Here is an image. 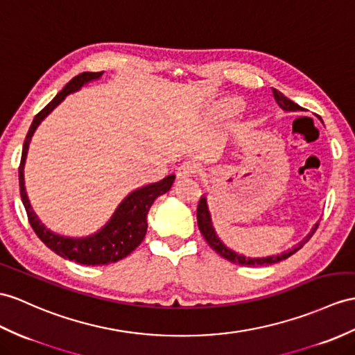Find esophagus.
Segmentation results:
<instances>
[{
  "mask_svg": "<svg viewBox=\"0 0 355 355\" xmlns=\"http://www.w3.org/2000/svg\"><path fill=\"white\" fill-rule=\"evenodd\" d=\"M198 171V167L196 166L194 162H184L180 164L179 168H178V178H188V176H194L196 173Z\"/></svg>",
  "mask_w": 355,
  "mask_h": 355,
  "instance_id": "34e87169",
  "label": "esophagus"
}]
</instances>
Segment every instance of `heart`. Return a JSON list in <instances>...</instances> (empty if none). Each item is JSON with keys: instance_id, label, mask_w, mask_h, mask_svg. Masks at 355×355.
<instances>
[{"instance_id": "obj_1", "label": "heart", "mask_w": 355, "mask_h": 355, "mask_svg": "<svg viewBox=\"0 0 355 355\" xmlns=\"http://www.w3.org/2000/svg\"><path fill=\"white\" fill-rule=\"evenodd\" d=\"M241 110V102L236 99H230L226 101L220 107V114L224 117H229V116H235L236 112Z\"/></svg>"}]
</instances>
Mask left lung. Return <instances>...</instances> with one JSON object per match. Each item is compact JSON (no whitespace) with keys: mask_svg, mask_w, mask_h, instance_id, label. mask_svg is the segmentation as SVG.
<instances>
[{"mask_svg":"<svg viewBox=\"0 0 355 355\" xmlns=\"http://www.w3.org/2000/svg\"><path fill=\"white\" fill-rule=\"evenodd\" d=\"M272 94H274L275 102H277L283 110H286V111H301L302 110L298 105V103L288 99L279 90L272 89ZM197 224H198V229H200V232H202L203 238L206 239V243L209 244V247L212 250H215V253L220 254L224 259H227V261H230L232 263L243 265V266H262V265H272V263H277L280 261H284V259H288L293 253H297L298 250L302 245H304L310 238L313 236V233L316 232V229L319 226V223L315 224V227L312 229V232H310L309 235L304 239H302L298 245H295L292 250H288V252H284V253H282L279 256H270V257H261V259H250V257L241 256V254H238L235 252H232V250H229L226 245H224L221 241L218 239V236L215 235L214 227H212V223H211V215H209V211H207V205H206V198L205 197L200 198V202H198V206H197Z\"/></svg>","mask_w":355,"mask_h":355,"instance_id":"8db88e82","label":"left lung"}]
</instances>
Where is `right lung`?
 <instances>
[{"label": "right lung", "instance_id": "1", "mask_svg": "<svg viewBox=\"0 0 355 355\" xmlns=\"http://www.w3.org/2000/svg\"><path fill=\"white\" fill-rule=\"evenodd\" d=\"M103 72H83L80 75L73 76L69 81L64 89L60 92L57 96L51 101L48 105L39 111L36 117H34L33 123L28 129V134L25 137V141L22 146V157L19 164V191L25 211H27V217L31 224L33 230L48 248L58 256H62L69 261H73L76 263L83 265H108L114 263L117 261H122L126 256L131 254L134 250L141 244V241L146 236V230H148V212L150 209L152 203L158 196L166 194L170 191V188L175 182V175H170L164 178L157 184H150L148 187H143L137 191L129 194L125 200L120 203L116 214L112 218L96 235H92L89 238L83 239H72L55 235V233L49 232L36 217L33 212L27 193H25L24 187V164L25 157H27L28 144L31 140L33 132L36 131L39 123L45 119L51 111H53L60 102H62L69 93L78 90L92 80H98Z\"/></svg>", "mask_w": 355, "mask_h": 355}]
</instances>
